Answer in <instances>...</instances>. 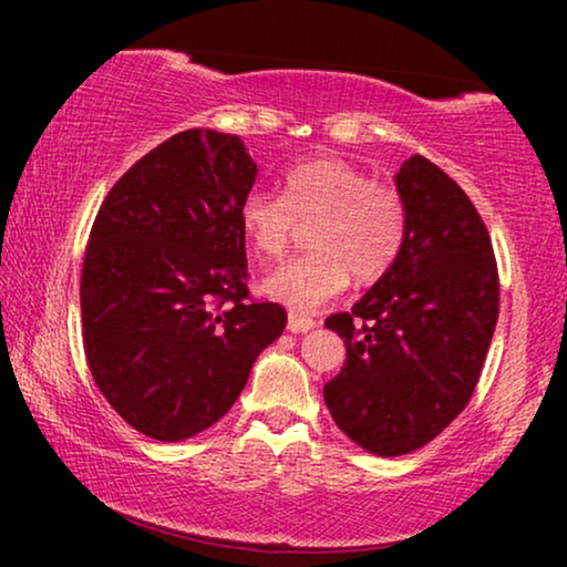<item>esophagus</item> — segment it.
<instances>
[{"label": "esophagus", "instance_id": "esophagus-1", "mask_svg": "<svg viewBox=\"0 0 567 567\" xmlns=\"http://www.w3.org/2000/svg\"><path fill=\"white\" fill-rule=\"evenodd\" d=\"M312 328H317V322L312 320L309 315H301V312H289V332H309Z\"/></svg>", "mask_w": 567, "mask_h": 567}]
</instances>
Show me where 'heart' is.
Returning <instances> with one entry per match:
<instances>
[{"label": "heart", "mask_w": 567, "mask_h": 567, "mask_svg": "<svg viewBox=\"0 0 567 567\" xmlns=\"http://www.w3.org/2000/svg\"><path fill=\"white\" fill-rule=\"evenodd\" d=\"M312 252L266 276V291L293 309H315L346 291L348 281L374 284L394 266L405 243L408 214L392 185L371 183L351 162L315 157L284 175V193L250 190L239 227L260 258H281L299 227Z\"/></svg>", "instance_id": "obj_1"}]
</instances>
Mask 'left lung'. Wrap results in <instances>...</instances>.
<instances>
[{"label": "left lung", "mask_w": 567, "mask_h": 567, "mask_svg": "<svg viewBox=\"0 0 567 567\" xmlns=\"http://www.w3.org/2000/svg\"><path fill=\"white\" fill-rule=\"evenodd\" d=\"M394 183L408 214L398 260L351 312L324 320L346 343L324 405L377 456L415 452L462 413L498 322V266L467 193L421 154Z\"/></svg>", "instance_id": "left-lung-1"}]
</instances>
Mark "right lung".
<instances>
[{
	"label": "right lung",
	"instance_id": "1",
	"mask_svg": "<svg viewBox=\"0 0 567 567\" xmlns=\"http://www.w3.org/2000/svg\"><path fill=\"white\" fill-rule=\"evenodd\" d=\"M258 165L243 138L169 136L107 193L82 266L92 379L144 436L183 441L235 405L262 348L286 328L247 291L239 204Z\"/></svg>",
	"mask_w": 567,
	"mask_h": 567
}]
</instances>
